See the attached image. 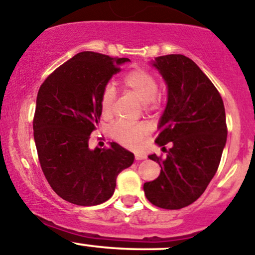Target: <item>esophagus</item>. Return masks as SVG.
Wrapping results in <instances>:
<instances>
[{
	"label": "esophagus",
	"mask_w": 255,
	"mask_h": 255,
	"mask_svg": "<svg viewBox=\"0 0 255 255\" xmlns=\"http://www.w3.org/2000/svg\"><path fill=\"white\" fill-rule=\"evenodd\" d=\"M134 158H135V160H143V159L146 158V155H145V154L135 153V154H134Z\"/></svg>",
	"instance_id": "obj_1"
}]
</instances>
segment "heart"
I'll list each match as a JSON object with an SVG mask.
<instances>
[{
	"instance_id": "b5f03b06",
	"label": "heart",
	"mask_w": 255,
	"mask_h": 255,
	"mask_svg": "<svg viewBox=\"0 0 255 255\" xmlns=\"http://www.w3.org/2000/svg\"><path fill=\"white\" fill-rule=\"evenodd\" d=\"M122 85L127 92L134 95L139 101L144 102V109H158L160 105V96L158 94V79L155 74L144 68H137L128 71L122 78ZM116 104V90L111 84H107L101 92L100 107L104 118L113 115ZM150 132V127L144 122L129 123L126 121H117L110 127V135L112 139L128 148H138L142 140Z\"/></svg>"
}]
</instances>
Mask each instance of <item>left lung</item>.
I'll return each instance as SVG.
<instances>
[{
    "instance_id": "obj_1",
    "label": "left lung",
    "mask_w": 255,
    "mask_h": 255,
    "mask_svg": "<svg viewBox=\"0 0 255 255\" xmlns=\"http://www.w3.org/2000/svg\"><path fill=\"white\" fill-rule=\"evenodd\" d=\"M168 85V104L155 142L165 158L149 159L160 165V175L145 182L149 202L165 210H179L196 201L215 176L227 140L223 100L204 71L187 56L170 54L153 64Z\"/></svg>"
}]
</instances>
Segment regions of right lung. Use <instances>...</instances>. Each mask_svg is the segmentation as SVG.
Returning <instances> with one entry per match:
<instances>
[{"label":"right lung","instance_id":"right-lung-1","mask_svg":"<svg viewBox=\"0 0 255 255\" xmlns=\"http://www.w3.org/2000/svg\"><path fill=\"white\" fill-rule=\"evenodd\" d=\"M126 61L129 59L82 51L40 85L33 118L38 159L51 189L70 204L95 206L107 201L118 174L134 160L115 142L110 148H89L101 117L102 90Z\"/></svg>","mask_w":255,"mask_h":255}]
</instances>
